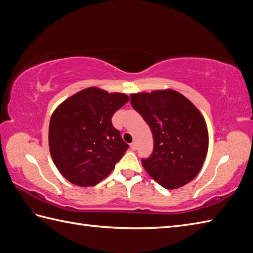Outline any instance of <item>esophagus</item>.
<instances>
[{
    "label": "esophagus",
    "instance_id": "34e87169",
    "mask_svg": "<svg viewBox=\"0 0 253 253\" xmlns=\"http://www.w3.org/2000/svg\"><path fill=\"white\" fill-rule=\"evenodd\" d=\"M130 149L132 150V151H136V150H137V143L136 142H132L130 144Z\"/></svg>",
    "mask_w": 253,
    "mask_h": 253
}]
</instances>
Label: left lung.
<instances>
[{"mask_svg": "<svg viewBox=\"0 0 253 253\" xmlns=\"http://www.w3.org/2000/svg\"><path fill=\"white\" fill-rule=\"evenodd\" d=\"M130 102L153 136L151 157L141 161L144 169L166 189L187 185L201 170L209 148L200 111L173 89L132 93Z\"/></svg>", "mask_w": 253, "mask_h": 253, "instance_id": "obj_1", "label": "left lung"}]
</instances>
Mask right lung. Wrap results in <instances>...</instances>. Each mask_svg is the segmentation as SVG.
I'll list each match as a JSON object with an SVG mask.
<instances>
[{
  "mask_svg": "<svg viewBox=\"0 0 253 253\" xmlns=\"http://www.w3.org/2000/svg\"><path fill=\"white\" fill-rule=\"evenodd\" d=\"M128 101L125 93L90 87L69 96L53 112L50 153L69 182L95 186L112 173L129 146L113 127L111 118Z\"/></svg>",
  "mask_w": 253,
  "mask_h": 253,
  "instance_id": "right-lung-1",
  "label": "right lung"
}]
</instances>
